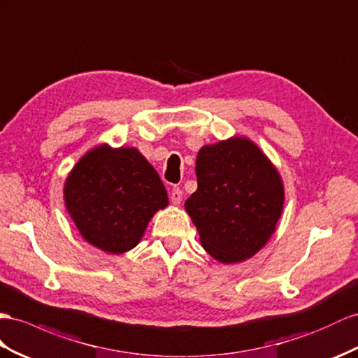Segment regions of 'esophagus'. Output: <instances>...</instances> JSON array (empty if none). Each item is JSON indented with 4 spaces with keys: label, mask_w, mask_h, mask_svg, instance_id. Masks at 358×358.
Here are the masks:
<instances>
[{
    "label": "esophagus",
    "mask_w": 358,
    "mask_h": 358,
    "mask_svg": "<svg viewBox=\"0 0 358 358\" xmlns=\"http://www.w3.org/2000/svg\"><path fill=\"white\" fill-rule=\"evenodd\" d=\"M169 196H171V201H172V204H176V206H178V204L181 203V198H182V192H181V189H180V187H173V189L171 190V194H169Z\"/></svg>",
    "instance_id": "esophagus-1"
}]
</instances>
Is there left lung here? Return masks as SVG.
Returning a JSON list of instances; mask_svg holds the SVG:
<instances>
[{"label": "left lung", "mask_w": 358, "mask_h": 358, "mask_svg": "<svg viewBox=\"0 0 358 358\" xmlns=\"http://www.w3.org/2000/svg\"><path fill=\"white\" fill-rule=\"evenodd\" d=\"M195 171L198 189L185 207L203 248L222 263L252 257L269 241L282 212L280 173L245 137L203 146Z\"/></svg>", "instance_id": "8db88e82"}]
</instances>
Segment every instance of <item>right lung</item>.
Returning a JSON list of instances; mask_svg holds the SVG:
<instances>
[{"instance_id":"add662e5","label":"right lung","mask_w":358,"mask_h":358,"mask_svg":"<svg viewBox=\"0 0 358 358\" xmlns=\"http://www.w3.org/2000/svg\"><path fill=\"white\" fill-rule=\"evenodd\" d=\"M65 204L81 236L110 254L130 251L154 213L168 206L159 173L136 148L96 146L65 182Z\"/></svg>"}]
</instances>
